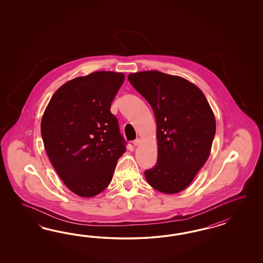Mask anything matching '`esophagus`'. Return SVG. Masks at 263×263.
Returning <instances> with one entry per match:
<instances>
[{
  "label": "esophagus",
  "mask_w": 263,
  "mask_h": 263,
  "mask_svg": "<svg viewBox=\"0 0 263 263\" xmlns=\"http://www.w3.org/2000/svg\"><path fill=\"white\" fill-rule=\"evenodd\" d=\"M141 143V140L140 139H136L135 141L133 142V144H134V146H138L139 144Z\"/></svg>",
  "instance_id": "esophagus-1"
}]
</instances>
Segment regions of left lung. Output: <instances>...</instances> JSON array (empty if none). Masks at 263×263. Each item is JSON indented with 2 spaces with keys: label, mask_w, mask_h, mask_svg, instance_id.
Wrapping results in <instances>:
<instances>
[{
  "label": "left lung",
  "mask_w": 263,
  "mask_h": 263,
  "mask_svg": "<svg viewBox=\"0 0 263 263\" xmlns=\"http://www.w3.org/2000/svg\"><path fill=\"white\" fill-rule=\"evenodd\" d=\"M128 80L151 104L157 125V163L145 178L157 191H183L209 157L214 114L203 92L179 76L152 70L131 73Z\"/></svg>",
  "instance_id": "8db88e82"
}]
</instances>
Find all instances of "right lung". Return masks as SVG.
<instances>
[{"mask_svg":"<svg viewBox=\"0 0 263 263\" xmlns=\"http://www.w3.org/2000/svg\"><path fill=\"white\" fill-rule=\"evenodd\" d=\"M124 74L97 71L68 81L52 96L41 120L48 157L66 187L91 198L110 184L126 142L111 103Z\"/></svg>","mask_w":263,"mask_h":263,"instance_id":"right-lung-1","label":"right lung"}]
</instances>
